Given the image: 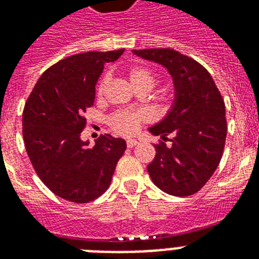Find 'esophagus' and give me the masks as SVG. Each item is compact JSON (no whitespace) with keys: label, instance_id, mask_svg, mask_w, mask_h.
Here are the masks:
<instances>
[{"label":"esophagus","instance_id":"34e87169","mask_svg":"<svg viewBox=\"0 0 259 259\" xmlns=\"http://www.w3.org/2000/svg\"><path fill=\"white\" fill-rule=\"evenodd\" d=\"M138 141H136V140H127L126 141V145H127V148H134V146L137 145Z\"/></svg>","mask_w":259,"mask_h":259}]
</instances>
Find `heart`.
<instances>
[{"label":"heart","instance_id":"obj_1","mask_svg":"<svg viewBox=\"0 0 259 259\" xmlns=\"http://www.w3.org/2000/svg\"><path fill=\"white\" fill-rule=\"evenodd\" d=\"M127 78L134 90H152L157 83V76L149 67L136 66L127 71ZM109 83V76L103 75L97 84V95L102 97L105 93L106 86ZM148 113L144 110H119L111 114L109 118L110 127L122 136H132L138 130L142 122L148 121Z\"/></svg>","mask_w":259,"mask_h":259}]
</instances>
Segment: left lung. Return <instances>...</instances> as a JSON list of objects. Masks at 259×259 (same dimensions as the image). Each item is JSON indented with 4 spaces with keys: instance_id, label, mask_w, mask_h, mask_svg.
<instances>
[{
    "instance_id": "1",
    "label": "left lung",
    "mask_w": 259,
    "mask_h": 259,
    "mask_svg": "<svg viewBox=\"0 0 259 259\" xmlns=\"http://www.w3.org/2000/svg\"><path fill=\"white\" fill-rule=\"evenodd\" d=\"M158 63L172 75L175 102L161 122L149 127L154 136L170 141L154 145L148 165L152 181L173 196H189L203 188L221 162L227 136L225 101L209 72L200 63L170 48L133 50ZM172 135V139H168Z\"/></svg>"
}]
</instances>
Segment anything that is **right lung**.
Masks as SVG:
<instances>
[{
    "instance_id": "obj_1",
    "label": "right lung",
    "mask_w": 259,
    "mask_h": 259,
    "mask_svg": "<svg viewBox=\"0 0 259 259\" xmlns=\"http://www.w3.org/2000/svg\"><path fill=\"white\" fill-rule=\"evenodd\" d=\"M123 51L63 59L40 76L24 107L22 136L34 170L55 195L72 203H89L105 193L126 149L125 140L110 134H102L94 146L80 138L98 78Z\"/></svg>"
}]
</instances>
